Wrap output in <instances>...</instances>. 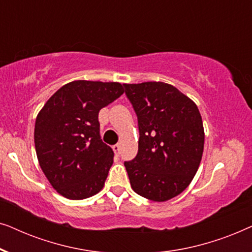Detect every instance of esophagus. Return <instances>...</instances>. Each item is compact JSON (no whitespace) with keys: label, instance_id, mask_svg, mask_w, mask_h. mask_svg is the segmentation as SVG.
I'll list each match as a JSON object with an SVG mask.
<instances>
[{"label":"esophagus","instance_id":"esophagus-1","mask_svg":"<svg viewBox=\"0 0 252 252\" xmlns=\"http://www.w3.org/2000/svg\"><path fill=\"white\" fill-rule=\"evenodd\" d=\"M112 149H113V151H115V154L116 155H119V153H120V144H115V146L112 147Z\"/></svg>","mask_w":252,"mask_h":252}]
</instances>
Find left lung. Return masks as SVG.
<instances>
[{
  "instance_id": "8db88e82",
  "label": "left lung",
  "mask_w": 252,
  "mask_h": 252,
  "mask_svg": "<svg viewBox=\"0 0 252 252\" xmlns=\"http://www.w3.org/2000/svg\"><path fill=\"white\" fill-rule=\"evenodd\" d=\"M139 123V151L125 161L130 187L144 198L165 202L188 187L201 163L204 128L197 105L160 81L124 84Z\"/></svg>"
}]
</instances>
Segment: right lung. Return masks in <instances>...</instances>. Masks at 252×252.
<instances>
[{"mask_svg": "<svg viewBox=\"0 0 252 252\" xmlns=\"http://www.w3.org/2000/svg\"><path fill=\"white\" fill-rule=\"evenodd\" d=\"M123 94L119 82L75 80L40 110L34 128L36 156L58 194L84 199L104 187L113 151L99 135L98 112Z\"/></svg>", "mask_w": 252, "mask_h": 252, "instance_id": "right-lung-1", "label": "right lung"}]
</instances>
